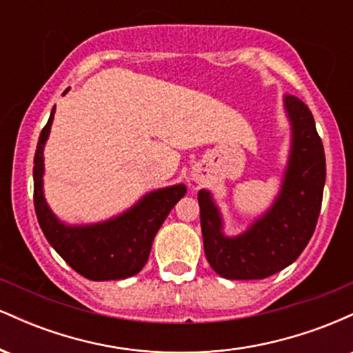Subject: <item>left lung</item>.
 I'll return each instance as SVG.
<instances>
[{
  "label": "left lung",
  "mask_w": 353,
  "mask_h": 353,
  "mask_svg": "<svg viewBox=\"0 0 353 353\" xmlns=\"http://www.w3.org/2000/svg\"><path fill=\"white\" fill-rule=\"evenodd\" d=\"M292 139L281 192L264 216L245 232L224 234L221 210L209 190L197 194L204 252L210 267L230 281H257L297 261L309 244L322 208L325 154L310 109L295 96H283Z\"/></svg>",
  "instance_id": "obj_1"
}]
</instances>
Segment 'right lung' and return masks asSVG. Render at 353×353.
<instances>
[{
  "mask_svg": "<svg viewBox=\"0 0 353 353\" xmlns=\"http://www.w3.org/2000/svg\"><path fill=\"white\" fill-rule=\"evenodd\" d=\"M54 108L39 134L33 168L34 209L43 234L66 264L89 281H117L136 275L148 262L157 230L188 189L184 184H176L152 190L125 212L98 224L68 225L61 222L43 192V151L50 137Z\"/></svg>",
  "mask_w": 353,
  "mask_h": 353,
  "instance_id": "1",
  "label": "right lung"
}]
</instances>
